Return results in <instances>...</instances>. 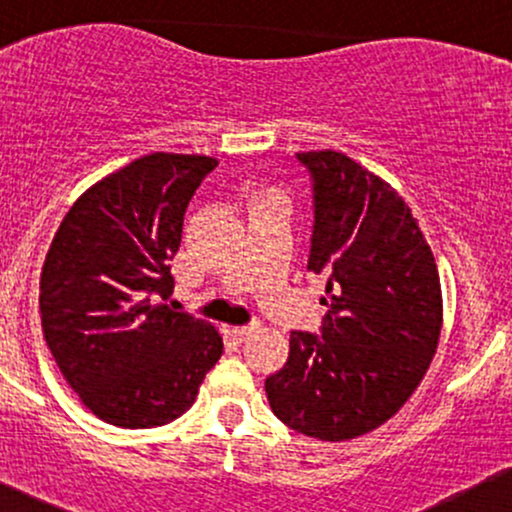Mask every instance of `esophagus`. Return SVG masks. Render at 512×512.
<instances>
[{"label":"esophagus","mask_w":512,"mask_h":512,"mask_svg":"<svg viewBox=\"0 0 512 512\" xmlns=\"http://www.w3.org/2000/svg\"><path fill=\"white\" fill-rule=\"evenodd\" d=\"M252 332H255V327H252V325L250 327H233V330H231V334L238 339V342H245V339H248Z\"/></svg>","instance_id":"34e87169"}]
</instances>
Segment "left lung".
<instances>
[{
  "label": "left lung",
  "mask_w": 512,
  "mask_h": 512,
  "mask_svg": "<svg viewBox=\"0 0 512 512\" xmlns=\"http://www.w3.org/2000/svg\"><path fill=\"white\" fill-rule=\"evenodd\" d=\"M313 178L308 272L325 274L322 339L291 332L264 380L269 407L303 436L339 443L383 426L424 380L443 327L431 245L395 187L339 151H301Z\"/></svg>",
  "instance_id": "obj_1"
}]
</instances>
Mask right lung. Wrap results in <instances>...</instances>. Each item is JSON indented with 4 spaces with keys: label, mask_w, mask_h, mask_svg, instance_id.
<instances>
[{
    "label": "right lung",
    "mask_w": 512,
    "mask_h": 512,
    "mask_svg": "<svg viewBox=\"0 0 512 512\" xmlns=\"http://www.w3.org/2000/svg\"><path fill=\"white\" fill-rule=\"evenodd\" d=\"M211 156H142L72 204L40 272L43 337L81 404L105 424L154 428L195 404L223 354L207 320L178 313L170 260Z\"/></svg>",
    "instance_id": "add662e5"
}]
</instances>
